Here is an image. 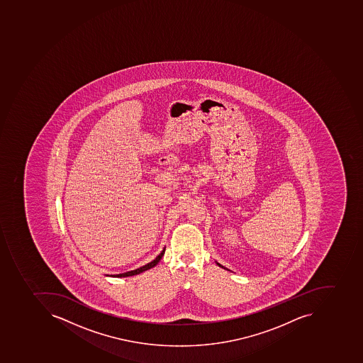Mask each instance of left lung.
Segmentation results:
<instances>
[{"label": "left lung", "mask_w": 363, "mask_h": 363, "mask_svg": "<svg viewBox=\"0 0 363 363\" xmlns=\"http://www.w3.org/2000/svg\"><path fill=\"white\" fill-rule=\"evenodd\" d=\"M217 264H218V266H219V267L225 268V267H223V264H220L219 262H217ZM225 269H227V268H225Z\"/></svg>", "instance_id": "8db88e82"}]
</instances>
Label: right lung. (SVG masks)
Returning <instances> with one entry per match:
<instances>
[{"label": "right lung", "mask_w": 363, "mask_h": 363, "mask_svg": "<svg viewBox=\"0 0 363 363\" xmlns=\"http://www.w3.org/2000/svg\"><path fill=\"white\" fill-rule=\"evenodd\" d=\"M165 248L162 250L161 254L155 258V259L152 260L151 262H148V264H144L142 267L138 268V269L130 270V272H128V273L123 274H117V275H111L113 277H128V276H134L138 275V274L143 273L145 270L151 269V268L155 267L157 264H159L160 260L162 259V257L164 255Z\"/></svg>", "instance_id": "1"}]
</instances>
